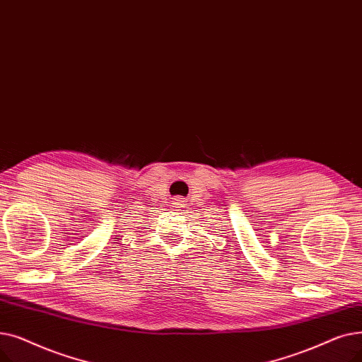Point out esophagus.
Returning <instances> with one entry per match:
<instances>
[{
    "instance_id": "34e87169",
    "label": "esophagus",
    "mask_w": 362,
    "mask_h": 362,
    "mask_svg": "<svg viewBox=\"0 0 362 362\" xmlns=\"http://www.w3.org/2000/svg\"><path fill=\"white\" fill-rule=\"evenodd\" d=\"M172 208H177L178 211H181L182 208H185V200H184V197H181V196H175L174 199H172Z\"/></svg>"
}]
</instances>
